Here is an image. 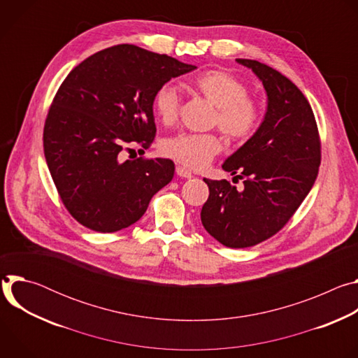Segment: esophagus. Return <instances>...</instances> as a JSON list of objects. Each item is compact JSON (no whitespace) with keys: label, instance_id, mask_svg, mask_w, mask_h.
I'll return each instance as SVG.
<instances>
[{"label":"esophagus","instance_id":"34e87169","mask_svg":"<svg viewBox=\"0 0 358 358\" xmlns=\"http://www.w3.org/2000/svg\"><path fill=\"white\" fill-rule=\"evenodd\" d=\"M176 173H177V176H180L181 178H191V177H192V174H191L185 167H182V166H178V167L176 169Z\"/></svg>","mask_w":358,"mask_h":358}]
</instances>
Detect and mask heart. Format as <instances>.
<instances>
[{"label":"heart","mask_w":358,"mask_h":358,"mask_svg":"<svg viewBox=\"0 0 358 358\" xmlns=\"http://www.w3.org/2000/svg\"><path fill=\"white\" fill-rule=\"evenodd\" d=\"M192 89L215 106L213 124L232 141L248 140L258 129L259 108L248 96V87L224 71H208L191 80ZM155 110L164 124H171L180 113L181 97L171 85L155 94ZM222 150V140L214 133H178L162 143L163 155L191 170L207 167Z\"/></svg>","instance_id":"obj_1"}]
</instances>
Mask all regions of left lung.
Returning <instances> with one entry per match:
<instances>
[{
  "mask_svg": "<svg viewBox=\"0 0 358 358\" xmlns=\"http://www.w3.org/2000/svg\"><path fill=\"white\" fill-rule=\"evenodd\" d=\"M262 82L268 106L253 136L231 155L222 169L243 178L236 189L227 180L203 178L210 196L201 210L207 232L228 248L257 245L292 218L312 189L320 166V138L308 99L273 68L236 59Z\"/></svg>",
  "mask_w": 358,
  "mask_h": 358,
  "instance_id": "8db88e82",
  "label": "left lung"
}]
</instances>
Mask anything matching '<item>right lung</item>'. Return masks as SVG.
<instances>
[{
  "mask_svg": "<svg viewBox=\"0 0 358 358\" xmlns=\"http://www.w3.org/2000/svg\"><path fill=\"white\" fill-rule=\"evenodd\" d=\"M196 69L136 45H116L79 64L48 112L43 152L71 215L96 232L137 222L174 177L169 159L120 160L127 144L147 148L156 136L155 94Z\"/></svg>",
  "mask_w": 358,
  "mask_h": 358,
  "instance_id": "1",
  "label": "right lung"
}]
</instances>
